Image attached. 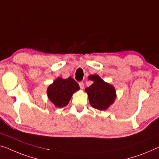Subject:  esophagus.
<instances>
[{"label":"esophagus","mask_w":159,"mask_h":159,"mask_svg":"<svg viewBox=\"0 0 159 159\" xmlns=\"http://www.w3.org/2000/svg\"><path fill=\"white\" fill-rule=\"evenodd\" d=\"M79 86H80V89H84V82H80V83H79Z\"/></svg>","instance_id":"34e87169"}]
</instances>
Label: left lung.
<instances>
[{
	"label": "left lung",
	"mask_w": 159,
	"mask_h": 159,
	"mask_svg": "<svg viewBox=\"0 0 159 159\" xmlns=\"http://www.w3.org/2000/svg\"><path fill=\"white\" fill-rule=\"evenodd\" d=\"M89 79L93 81V84L86 88L85 91L89 96L91 106L98 110L108 109L116 98L114 86L104 81L97 74L89 75Z\"/></svg>",
	"instance_id": "1"
}]
</instances>
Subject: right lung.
<instances>
[{
	"instance_id": "obj_1",
	"label": "right lung",
	"mask_w": 159,
	"mask_h": 159,
	"mask_svg": "<svg viewBox=\"0 0 159 159\" xmlns=\"http://www.w3.org/2000/svg\"><path fill=\"white\" fill-rule=\"evenodd\" d=\"M80 89L79 85L71 77H61L54 80L47 89L48 98L56 107H65L69 103L73 94Z\"/></svg>"
}]
</instances>
